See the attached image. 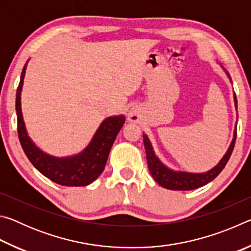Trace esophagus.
<instances>
[{
	"instance_id": "obj_1",
	"label": "esophagus",
	"mask_w": 251,
	"mask_h": 251,
	"mask_svg": "<svg viewBox=\"0 0 251 251\" xmlns=\"http://www.w3.org/2000/svg\"><path fill=\"white\" fill-rule=\"evenodd\" d=\"M128 117H129V120H130V121H133V118H135V117H134V114H133V113H129Z\"/></svg>"
}]
</instances>
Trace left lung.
<instances>
[{
    "label": "left lung",
    "mask_w": 251,
    "mask_h": 251,
    "mask_svg": "<svg viewBox=\"0 0 251 251\" xmlns=\"http://www.w3.org/2000/svg\"><path fill=\"white\" fill-rule=\"evenodd\" d=\"M225 72H226L227 76L231 82V78L227 73V71L225 70ZM233 99H235V105L237 108L236 95H233ZM236 137H237V126L235 128V131H233L232 142L230 144V146H229L227 152L222 158V160H220L214 168H211L210 171H208L206 173L195 174V173H186V172H175V171H172V169L168 168L167 166H165V165L159 160L158 157L155 155V151L152 150L150 138L147 137V135H143L148 168H150V172L151 174L152 178H154L155 181L158 182L160 186H163L164 188H167L171 190H193V189L198 188V187H201L203 185L208 184V182H210L211 180H214L215 178L219 175L220 172L225 168L229 158H230L233 147H235Z\"/></svg>",
    "instance_id": "8db88e82"
}]
</instances>
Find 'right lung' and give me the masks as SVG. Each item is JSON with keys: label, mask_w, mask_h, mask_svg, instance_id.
Masks as SVG:
<instances>
[{"label": "right lung", "mask_w": 251, "mask_h": 251, "mask_svg": "<svg viewBox=\"0 0 251 251\" xmlns=\"http://www.w3.org/2000/svg\"><path fill=\"white\" fill-rule=\"evenodd\" d=\"M26 65L27 62L21 74L15 101L19 139L25 155L37 171L58 185L74 187L90 185L103 173L110 148L118 131L125 123V116L121 115L106 118L96 130L88 146L77 155L59 158L45 154L28 137L24 125L22 109H21V92H22Z\"/></svg>", "instance_id": "1"}]
</instances>
